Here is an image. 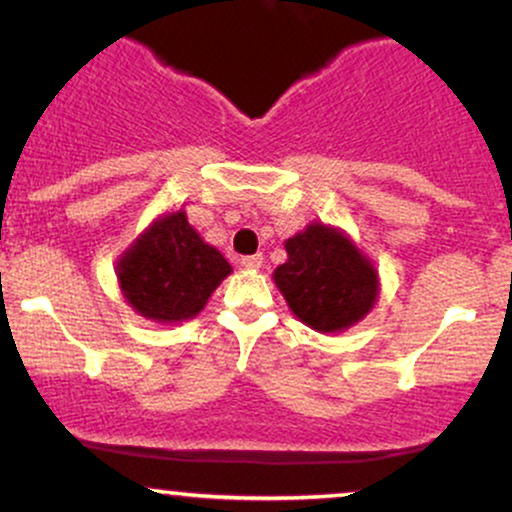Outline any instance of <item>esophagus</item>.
I'll use <instances>...</instances> for the list:
<instances>
[{
	"mask_svg": "<svg viewBox=\"0 0 512 512\" xmlns=\"http://www.w3.org/2000/svg\"><path fill=\"white\" fill-rule=\"evenodd\" d=\"M240 265L255 272V269L262 267V255H260V252H257V255H247V257H243V260H240Z\"/></svg>",
	"mask_w": 512,
	"mask_h": 512,
	"instance_id": "34e87169",
	"label": "esophagus"
}]
</instances>
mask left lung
<instances>
[{
    "mask_svg": "<svg viewBox=\"0 0 512 512\" xmlns=\"http://www.w3.org/2000/svg\"><path fill=\"white\" fill-rule=\"evenodd\" d=\"M284 247L289 260L274 269V284L308 328L340 333L372 311L379 274L342 230L311 223Z\"/></svg>",
    "mask_w": 512,
    "mask_h": 512,
    "instance_id": "left-lung-1",
    "label": "left lung"
}]
</instances>
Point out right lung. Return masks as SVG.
Returning a JSON list of instances; mask_svg holds the SVG:
<instances>
[{
  "mask_svg": "<svg viewBox=\"0 0 512 512\" xmlns=\"http://www.w3.org/2000/svg\"><path fill=\"white\" fill-rule=\"evenodd\" d=\"M230 272L226 257L201 240L184 211L157 218L116 265L123 299L155 323L194 318Z\"/></svg>",
  "mask_w": 512,
  "mask_h": 512,
  "instance_id": "obj_1",
  "label": "right lung"
}]
</instances>
